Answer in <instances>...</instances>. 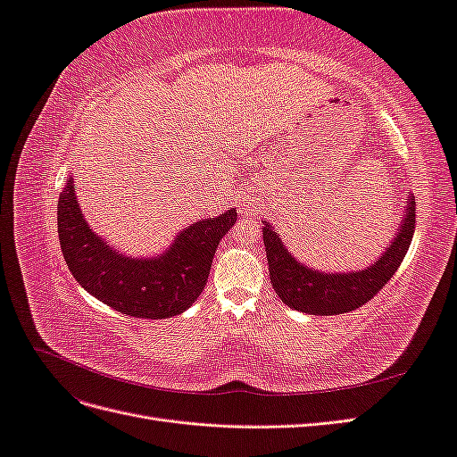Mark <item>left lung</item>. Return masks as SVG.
Listing matches in <instances>:
<instances>
[{
    "mask_svg": "<svg viewBox=\"0 0 457 457\" xmlns=\"http://www.w3.org/2000/svg\"><path fill=\"white\" fill-rule=\"evenodd\" d=\"M416 228V200L408 195L404 217L398 232L378 261L370 267L351 272H320L303 265L287 252L278 232L270 223L262 227V242L269 261L274 292L289 309L316 316L349 312L362 307L376 295L406 257Z\"/></svg>",
    "mask_w": 457,
    "mask_h": 457,
    "instance_id": "left-lung-1",
    "label": "left lung"
}]
</instances>
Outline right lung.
<instances>
[{"mask_svg": "<svg viewBox=\"0 0 457 457\" xmlns=\"http://www.w3.org/2000/svg\"><path fill=\"white\" fill-rule=\"evenodd\" d=\"M59 240L68 269L93 297L135 318H170L185 312L205 287L220 238L237 223V207L183 228L156 257L120 253L93 232L68 177L59 196Z\"/></svg>", "mask_w": 457, "mask_h": 457, "instance_id": "obj_1", "label": "right lung"}]
</instances>
